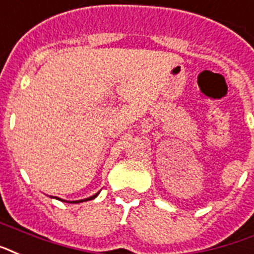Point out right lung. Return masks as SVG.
Wrapping results in <instances>:
<instances>
[{
    "label": "right lung",
    "mask_w": 254,
    "mask_h": 254,
    "mask_svg": "<svg viewBox=\"0 0 254 254\" xmlns=\"http://www.w3.org/2000/svg\"><path fill=\"white\" fill-rule=\"evenodd\" d=\"M100 194V191L96 193V194H93V196L88 197V198H84V200H77V201H65V200H61V201H65V202H70V204H78V202H84V201H89V200H93V198H96L97 196ZM60 200V198H58Z\"/></svg>",
    "instance_id": "obj_1"
}]
</instances>
